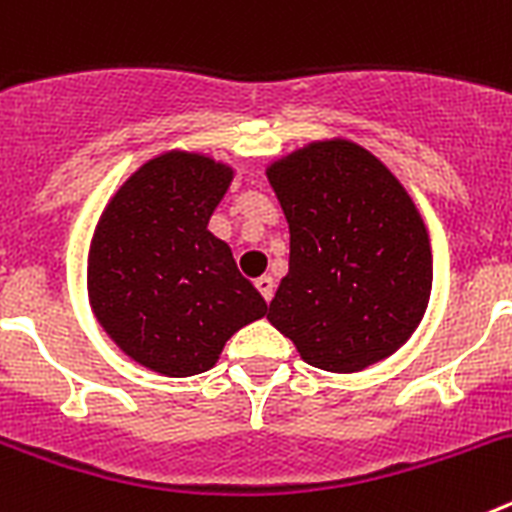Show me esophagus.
<instances>
[{
  "mask_svg": "<svg viewBox=\"0 0 512 512\" xmlns=\"http://www.w3.org/2000/svg\"><path fill=\"white\" fill-rule=\"evenodd\" d=\"M274 287H277V284H274V279H271V277H259V279H256V289H259L261 297H264L266 302H269L271 297H274Z\"/></svg>",
  "mask_w": 512,
  "mask_h": 512,
  "instance_id": "esophagus-1",
  "label": "esophagus"
}]
</instances>
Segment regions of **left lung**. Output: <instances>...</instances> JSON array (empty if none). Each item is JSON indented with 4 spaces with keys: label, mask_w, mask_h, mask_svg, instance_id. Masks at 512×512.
<instances>
[{
    "label": "left lung",
    "mask_w": 512,
    "mask_h": 512,
    "mask_svg": "<svg viewBox=\"0 0 512 512\" xmlns=\"http://www.w3.org/2000/svg\"><path fill=\"white\" fill-rule=\"evenodd\" d=\"M266 176L289 223V271L269 323L325 372H361L395 354L433 284L428 230L405 187L341 138L279 158Z\"/></svg>",
    "instance_id": "left-lung-1"
}]
</instances>
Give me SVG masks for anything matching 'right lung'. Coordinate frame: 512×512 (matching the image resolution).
<instances>
[{
	"label": "right lung",
	"mask_w": 512,
	"mask_h": 512,
	"mask_svg": "<svg viewBox=\"0 0 512 512\" xmlns=\"http://www.w3.org/2000/svg\"><path fill=\"white\" fill-rule=\"evenodd\" d=\"M230 182L215 158L161 153L117 189L94 230V315L130 359L166 377L212 369L235 330L266 315L228 243L207 230Z\"/></svg>",
	"instance_id": "add662e5"
}]
</instances>
